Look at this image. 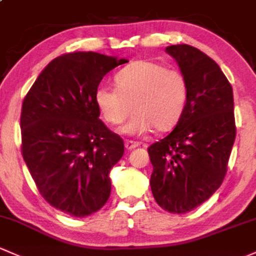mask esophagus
<instances>
[{"label":"esophagus","instance_id":"34e87169","mask_svg":"<svg viewBox=\"0 0 256 256\" xmlns=\"http://www.w3.org/2000/svg\"><path fill=\"white\" fill-rule=\"evenodd\" d=\"M139 145L138 142H134V140H124V146L127 150H133L134 148H136Z\"/></svg>","mask_w":256,"mask_h":256}]
</instances>
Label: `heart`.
Instances as JSON below:
<instances>
[{"instance_id":"1","label":"heart","mask_w":256,"mask_h":256,"mask_svg":"<svg viewBox=\"0 0 256 256\" xmlns=\"http://www.w3.org/2000/svg\"><path fill=\"white\" fill-rule=\"evenodd\" d=\"M116 88L100 85L95 104L101 116L120 124L126 134H142L151 127L162 132L178 122L188 101V82L180 70L152 61H136L117 73Z\"/></svg>"}]
</instances>
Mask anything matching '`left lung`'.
<instances>
[{"mask_svg": "<svg viewBox=\"0 0 256 256\" xmlns=\"http://www.w3.org/2000/svg\"><path fill=\"white\" fill-rule=\"evenodd\" d=\"M188 82V101L177 126L148 148L156 202L186 214L221 186L236 139L233 90L212 58L190 45L167 46Z\"/></svg>", "mask_w": 256, "mask_h": 256, "instance_id": "1", "label": "left lung"}]
</instances>
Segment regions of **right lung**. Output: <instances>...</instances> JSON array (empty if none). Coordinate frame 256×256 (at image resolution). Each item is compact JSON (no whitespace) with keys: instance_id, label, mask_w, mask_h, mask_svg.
<instances>
[{"instance_id":"1","label":"right lung","mask_w":256,"mask_h":256,"mask_svg":"<svg viewBox=\"0 0 256 256\" xmlns=\"http://www.w3.org/2000/svg\"><path fill=\"white\" fill-rule=\"evenodd\" d=\"M124 58L73 52L46 66L22 105V155L44 199L70 216L100 210L108 174L124 152L120 136L98 118L95 92Z\"/></svg>"}]
</instances>
